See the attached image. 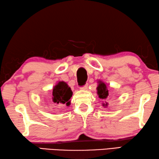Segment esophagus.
Masks as SVG:
<instances>
[{
    "mask_svg": "<svg viewBox=\"0 0 159 159\" xmlns=\"http://www.w3.org/2000/svg\"><path fill=\"white\" fill-rule=\"evenodd\" d=\"M80 89H82V90H87L88 89V85L86 84L84 86H82V87H80Z\"/></svg>",
    "mask_w": 159,
    "mask_h": 159,
    "instance_id": "esophagus-1",
    "label": "esophagus"
}]
</instances>
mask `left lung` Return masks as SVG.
<instances>
[{"mask_svg":"<svg viewBox=\"0 0 159 159\" xmlns=\"http://www.w3.org/2000/svg\"><path fill=\"white\" fill-rule=\"evenodd\" d=\"M97 93L98 95V97L101 99H106L108 96V90L107 89L106 84L102 82H99V84L97 87ZM107 105V103H106V106ZM104 106V104H103Z\"/></svg>","mask_w":159,"mask_h":159,"instance_id":"left-lung-1","label":"left lung"}]
</instances>
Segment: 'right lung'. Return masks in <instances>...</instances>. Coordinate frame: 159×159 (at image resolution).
<instances>
[{"label": "right lung", "instance_id": "obj_1", "mask_svg": "<svg viewBox=\"0 0 159 159\" xmlns=\"http://www.w3.org/2000/svg\"><path fill=\"white\" fill-rule=\"evenodd\" d=\"M72 96V92L65 82H59L53 89L52 101L55 103H66L67 106L70 104V98Z\"/></svg>", "mask_w": 159, "mask_h": 159}]
</instances>
